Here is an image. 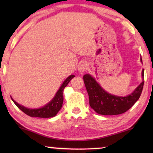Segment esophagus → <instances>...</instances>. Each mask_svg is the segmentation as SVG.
<instances>
[{"mask_svg": "<svg viewBox=\"0 0 153 153\" xmlns=\"http://www.w3.org/2000/svg\"><path fill=\"white\" fill-rule=\"evenodd\" d=\"M87 68H88L87 62H82L80 65H79L78 71H80V73H83V72L87 69Z\"/></svg>", "mask_w": 153, "mask_h": 153, "instance_id": "obj_1", "label": "esophagus"}]
</instances>
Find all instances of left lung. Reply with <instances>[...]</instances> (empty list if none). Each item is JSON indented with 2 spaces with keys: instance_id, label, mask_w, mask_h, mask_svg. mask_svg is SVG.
Returning a JSON list of instances; mask_svg holds the SVG:
<instances>
[{
  "instance_id": "left-lung-1",
  "label": "left lung",
  "mask_w": 153,
  "mask_h": 153,
  "mask_svg": "<svg viewBox=\"0 0 153 153\" xmlns=\"http://www.w3.org/2000/svg\"><path fill=\"white\" fill-rule=\"evenodd\" d=\"M142 76L144 77V70ZM83 80L88 94L89 104L96 113L101 115H117L127 111L140 99L144 85L143 81L132 94L122 97L106 92L90 75H84Z\"/></svg>"
}]
</instances>
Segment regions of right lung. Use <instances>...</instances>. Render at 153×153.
Instances as JSON below:
<instances>
[{"label": "right lung", "instance_id": "add662e5", "mask_svg": "<svg viewBox=\"0 0 153 153\" xmlns=\"http://www.w3.org/2000/svg\"><path fill=\"white\" fill-rule=\"evenodd\" d=\"M74 77L75 76L73 75H70L62 84V85L59 88V89L57 92V94H56V96H54V99L48 104H47L46 106L42 107V108H36V109H30V108H26V107L23 106L22 105H19L18 103L16 102L13 99L12 100H13V101L19 108H20L24 113H25L26 114L29 116V117H39V118H50V117H53L58 113V111L62 106L63 90L67 86V85L69 83L71 79L74 78Z\"/></svg>", "mask_w": 153, "mask_h": 153}]
</instances>
